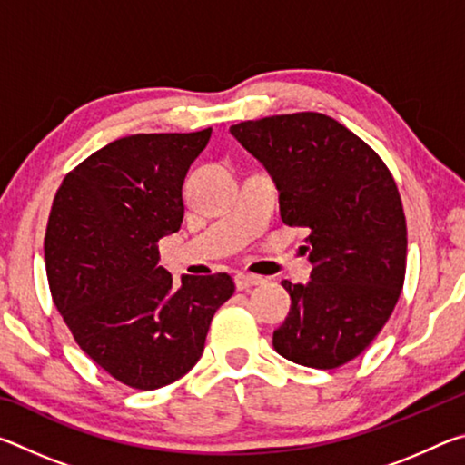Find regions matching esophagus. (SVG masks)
I'll list each match as a JSON object with an SVG mask.
<instances>
[{"label": "esophagus", "instance_id": "1", "mask_svg": "<svg viewBox=\"0 0 465 465\" xmlns=\"http://www.w3.org/2000/svg\"><path fill=\"white\" fill-rule=\"evenodd\" d=\"M264 279L262 277H256V274H248V272H238L235 274V287L240 291L243 289H250V287H256V285H262Z\"/></svg>", "mask_w": 465, "mask_h": 465}]
</instances>
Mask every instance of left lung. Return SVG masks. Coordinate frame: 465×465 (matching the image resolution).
I'll use <instances>...</instances> for the list:
<instances>
[{
    "label": "left lung",
    "instance_id": "left-lung-1",
    "mask_svg": "<svg viewBox=\"0 0 465 465\" xmlns=\"http://www.w3.org/2000/svg\"><path fill=\"white\" fill-rule=\"evenodd\" d=\"M230 133L277 184L282 223L310 230V282L282 281L291 310L274 351L305 367L349 363L380 334L404 285L406 217L388 166L320 113L266 116Z\"/></svg>",
    "mask_w": 465,
    "mask_h": 465
}]
</instances>
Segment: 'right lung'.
<instances>
[{
  "instance_id": "1",
  "label": "right lung",
  "mask_w": 465,
  "mask_h": 465,
  "mask_svg": "<svg viewBox=\"0 0 465 465\" xmlns=\"http://www.w3.org/2000/svg\"><path fill=\"white\" fill-rule=\"evenodd\" d=\"M196 133H139L98 149L54 194L45 235L53 302L94 363L135 390L196 365L211 320L233 295L230 274H172L157 242L180 230L183 184L209 143Z\"/></svg>"
}]
</instances>
